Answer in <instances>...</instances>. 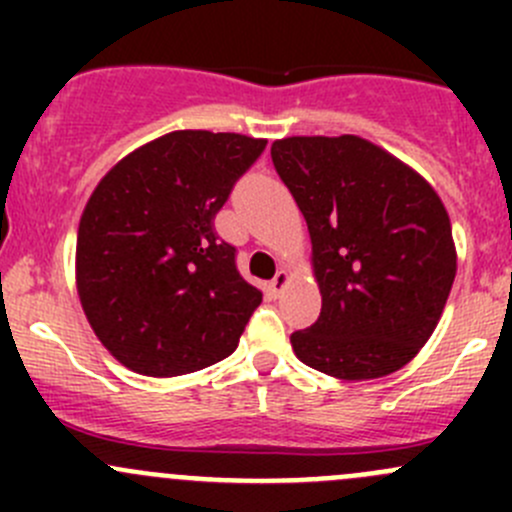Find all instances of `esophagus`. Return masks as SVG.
<instances>
[{
  "instance_id": "obj_1",
  "label": "esophagus",
  "mask_w": 512,
  "mask_h": 512,
  "mask_svg": "<svg viewBox=\"0 0 512 512\" xmlns=\"http://www.w3.org/2000/svg\"><path fill=\"white\" fill-rule=\"evenodd\" d=\"M287 285H289V275H287L285 270H280V272H277V275H275V280L270 282V292L275 294V297H280V294L287 289Z\"/></svg>"
}]
</instances>
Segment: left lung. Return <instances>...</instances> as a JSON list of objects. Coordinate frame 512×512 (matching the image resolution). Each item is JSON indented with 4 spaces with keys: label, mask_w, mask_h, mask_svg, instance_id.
<instances>
[{
    "label": "left lung",
    "mask_w": 512,
    "mask_h": 512,
    "mask_svg": "<svg viewBox=\"0 0 512 512\" xmlns=\"http://www.w3.org/2000/svg\"><path fill=\"white\" fill-rule=\"evenodd\" d=\"M272 163L312 240L319 319L289 337L302 364L344 381L394 374L421 352L456 280L436 190L359 136H292Z\"/></svg>",
    "instance_id": "left-lung-1"
}]
</instances>
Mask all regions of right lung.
Instances as JSON below:
<instances>
[{"mask_svg":"<svg viewBox=\"0 0 512 512\" xmlns=\"http://www.w3.org/2000/svg\"><path fill=\"white\" fill-rule=\"evenodd\" d=\"M265 143L173 131L98 180L76 237V289L98 342L136 374H190L237 349L262 292L213 220Z\"/></svg>","mask_w":512,"mask_h":512,"instance_id":"right-lung-1","label":"right lung"}]
</instances>
